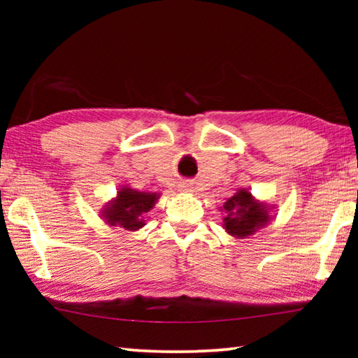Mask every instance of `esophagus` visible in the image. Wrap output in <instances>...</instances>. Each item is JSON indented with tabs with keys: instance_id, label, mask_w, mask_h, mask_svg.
Masks as SVG:
<instances>
[{
	"instance_id": "1",
	"label": "esophagus",
	"mask_w": 358,
	"mask_h": 358,
	"mask_svg": "<svg viewBox=\"0 0 358 358\" xmlns=\"http://www.w3.org/2000/svg\"><path fill=\"white\" fill-rule=\"evenodd\" d=\"M181 189H183V191H191V185L189 183H181Z\"/></svg>"
}]
</instances>
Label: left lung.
<instances>
[{"instance_id":"8db88e82","label":"left lung","mask_w":358,"mask_h":358,"mask_svg":"<svg viewBox=\"0 0 358 358\" xmlns=\"http://www.w3.org/2000/svg\"><path fill=\"white\" fill-rule=\"evenodd\" d=\"M273 207L252 197L251 191L241 187L222 205V227L235 238H246L265 227Z\"/></svg>"}]
</instances>
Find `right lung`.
Here are the masks:
<instances>
[{"label": "right lung", "instance_id": "add662e5", "mask_svg": "<svg viewBox=\"0 0 358 358\" xmlns=\"http://www.w3.org/2000/svg\"><path fill=\"white\" fill-rule=\"evenodd\" d=\"M159 194L132 189L129 186L120 187L117 197L108 201L101 210V217L110 227H120L129 232L145 226V215L155 207Z\"/></svg>", "mask_w": 358, "mask_h": 358}]
</instances>
